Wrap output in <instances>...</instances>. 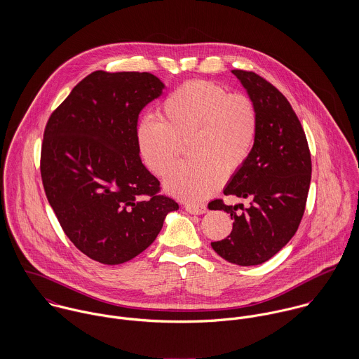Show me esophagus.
<instances>
[{
    "label": "esophagus",
    "mask_w": 359,
    "mask_h": 359,
    "mask_svg": "<svg viewBox=\"0 0 359 359\" xmlns=\"http://www.w3.org/2000/svg\"><path fill=\"white\" fill-rule=\"evenodd\" d=\"M185 210L191 214H205L207 211V205H196V203H189L185 205Z\"/></svg>",
    "instance_id": "1"
}]
</instances>
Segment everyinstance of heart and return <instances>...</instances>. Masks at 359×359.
Here are the masks:
<instances>
[{
  "label": "heart",
  "mask_w": 359,
  "mask_h": 359,
  "mask_svg": "<svg viewBox=\"0 0 359 359\" xmlns=\"http://www.w3.org/2000/svg\"><path fill=\"white\" fill-rule=\"evenodd\" d=\"M160 118L144 116L135 126V144L147 168L160 178L170 174L188 141L191 156L165 182L184 201L212 195L224 175L236 174L256 144L258 111L255 101L207 80H192L165 97Z\"/></svg>",
  "instance_id": "b5f03b06"
}]
</instances>
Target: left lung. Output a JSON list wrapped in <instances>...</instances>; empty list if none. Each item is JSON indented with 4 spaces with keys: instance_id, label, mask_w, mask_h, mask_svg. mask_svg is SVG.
I'll list each match as a JSON object with an SVG mask.
<instances>
[{
    "instance_id": "left-lung-1",
    "label": "left lung",
    "mask_w": 359,
    "mask_h": 359,
    "mask_svg": "<svg viewBox=\"0 0 359 359\" xmlns=\"http://www.w3.org/2000/svg\"><path fill=\"white\" fill-rule=\"evenodd\" d=\"M232 73L256 103L258 133L249 160L224 195L253 202L249 208L226 205L222 199L208 205L233 219L232 232L211 248L228 262L249 266L268 261L294 236L306 210L312 164L306 133L286 97L255 72Z\"/></svg>"
}]
</instances>
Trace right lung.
Segmentation results:
<instances>
[{
	"label": "right lung",
	"mask_w": 359,
	"mask_h": 359,
	"mask_svg": "<svg viewBox=\"0 0 359 359\" xmlns=\"http://www.w3.org/2000/svg\"><path fill=\"white\" fill-rule=\"evenodd\" d=\"M163 88L147 72L97 70L47 121L40 158L47 199L70 242L98 262L138 256L178 210L160 194L135 144L138 114Z\"/></svg>",
	"instance_id": "obj_1"
}]
</instances>
